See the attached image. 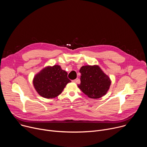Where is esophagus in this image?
I'll use <instances>...</instances> for the list:
<instances>
[{
  "label": "esophagus",
  "instance_id": "1",
  "mask_svg": "<svg viewBox=\"0 0 147 147\" xmlns=\"http://www.w3.org/2000/svg\"><path fill=\"white\" fill-rule=\"evenodd\" d=\"M80 81V80L78 79V78H77V79H76V80H73V82H78Z\"/></svg>",
  "mask_w": 147,
  "mask_h": 147
}]
</instances>
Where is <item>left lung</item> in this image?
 Listing matches in <instances>:
<instances>
[{
    "label": "left lung",
    "mask_w": 147,
    "mask_h": 147,
    "mask_svg": "<svg viewBox=\"0 0 147 147\" xmlns=\"http://www.w3.org/2000/svg\"><path fill=\"white\" fill-rule=\"evenodd\" d=\"M80 73L81 83L78 87L84 94L93 99L99 98L107 94L111 81L98 66H82Z\"/></svg>",
    "instance_id": "1"
}]
</instances>
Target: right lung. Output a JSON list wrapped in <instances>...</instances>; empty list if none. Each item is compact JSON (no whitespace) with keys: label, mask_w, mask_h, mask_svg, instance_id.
<instances>
[{"label":"right lung","mask_w":147,"mask_h":147,"mask_svg":"<svg viewBox=\"0 0 147 147\" xmlns=\"http://www.w3.org/2000/svg\"><path fill=\"white\" fill-rule=\"evenodd\" d=\"M70 82L67 73L58 65L44 69L35 76L33 80L36 91L46 98H53L60 95Z\"/></svg>","instance_id":"obj_1"}]
</instances>
